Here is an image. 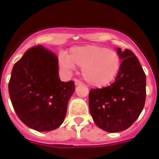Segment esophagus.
I'll return each mask as SVG.
<instances>
[{
	"label": "esophagus",
	"mask_w": 159,
	"mask_h": 159,
	"mask_svg": "<svg viewBox=\"0 0 159 159\" xmlns=\"http://www.w3.org/2000/svg\"><path fill=\"white\" fill-rule=\"evenodd\" d=\"M80 84H82V82L80 80H75V86H78V85H80Z\"/></svg>",
	"instance_id": "obj_1"
}]
</instances>
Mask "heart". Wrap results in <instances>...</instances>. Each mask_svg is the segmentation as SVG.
<instances>
[{
	"label": "heart",
	"instance_id": "1",
	"mask_svg": "<svg viewBox=\"0 0 159 159\" xmlns=\"http://www.w3.org/2000/svg\"><path fill=\"white\" fill-rule=\"evenodd\" d=\"M60 67L70 72L75 65L82 67V75L89 84L102 88L115 80L121 61L119 55L106 47L86 45L70 49L69 56L62 54L59 58Z\"/></svg>",
	"mask_w": 159,
	"mask_h": 159
}]
</instances>
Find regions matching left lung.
Returning <instances> with one entry per match:
<instances>
[{"label":"left lung","instance_id":"1","mask_svg":"<svg viewBox=\"0 0 159 159\" xmlns=\"http://www.w3.org/2000/svg\"><path fill=\"white\" fill-rule=\"evenodd\" d=\"M117 54L123 60L110 86L92 89L89 110L95 124L110 133L130 127L141 114L146 100V75L135 55L128 49Z\"/></svg>","mask_w":159,"mask_h":159}]
</instances>
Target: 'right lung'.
I'll list each match as a JSON object with an SVG mask.
<instances>
[{
	"instance_id": "1",
	"label": "right lung",
	"mask_w": 159,
	"mask_h": 159,
	"mask_svg": "<svg viewBox=\"0 0 159 159\" xmlns=\"http://www.w3.org/2000/svg\"><path fill=\"white\" fill-rule=\"evenodd\" d=\"M74 92L73 81L60 80L57 55L42 45L29 49L14 64L8 83L16 115L37 131H51L64 123Z\"/></svg>"
}]
</instances>
